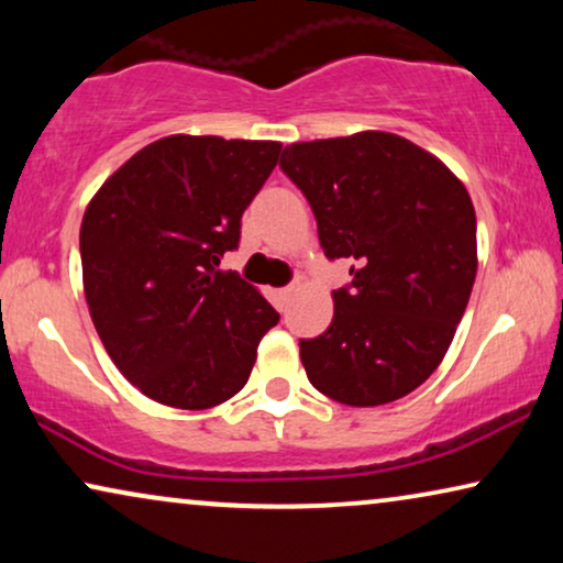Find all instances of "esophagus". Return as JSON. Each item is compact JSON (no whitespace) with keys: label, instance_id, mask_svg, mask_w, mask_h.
Listing matches in <instances>:
<instances>
[{"label":"esophagus","instance_id":"esophagus-1","mask_svg":"<svg viewBox=\"0 0 563 563\" xmlns=\"http://www.w3.org/2000/svg\"><path fill=\"white\" fill-rule=\"evenodd\" d=\"M295 291H297V284H289V287H284V289L276 291V305H279V310H284V307H287V302L291 299V295H295Z\"/></svg>","mask_w":563,"mask_h":563}]
</instances>
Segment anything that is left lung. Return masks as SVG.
<instances>
[{
    "instance_id": "left-lung-1",
    "label": "left lung",
    "mask_w": 563,
    "mask_h": 563,
    "mask_svg": "<svg viewBox=\"0 0 563 563\" xmlns=\"http://www.w3.org/2000/svg\"><path fill=\"white\" fill-rule=\"evenodd\" d=\"M279 166L310 202L325 256L351 264L333 322L299 341L307 379L351 407L410 395L443 361L474 287L466 187L420 145L379 130L291 143Z\"/></svg>"
}]
</instances>
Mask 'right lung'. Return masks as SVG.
I'll return each instance as SVG.
<instances>
[{"label":"right lung","instance_id":"obj_1","mask_svg":"<svg viewBox=\"0 0 563 563\" xmlns=\"http://www.w3.org/2000/svg\"><path fill=\"white\" fill-rule=\"evenodd\" d=\"M276 141L168 135L125 161L81 220L84 295L107 353L145 397L179 410L249 382L279 312L220 258L279 161Z\"/></svg>","mask_w":563,"mask_h":563}]
</instances>
